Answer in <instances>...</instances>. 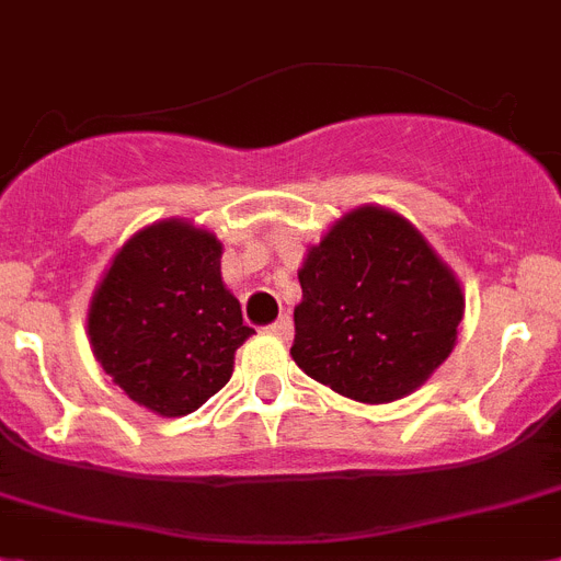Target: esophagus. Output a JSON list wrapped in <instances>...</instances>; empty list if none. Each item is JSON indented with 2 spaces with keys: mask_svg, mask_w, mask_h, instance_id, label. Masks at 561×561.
<instances>
[{
  "mask_svg": "<svg viewBox=\"0 0 561 561\" xmlns=\"http://www.w3.org/2000/svg\"><path fill=\"white\" fill-rule=\"evenodd\" d=\"M267 331H271L273 336L290 339V336H294V319H290V317H279V319H276V322L271 324V328H267Z\"/></svg>",
  "mask_w": 561,
  "mask_h": 561,
  "instance_id": "obj_1",
  "label": "esophagus"
}]
</instances>
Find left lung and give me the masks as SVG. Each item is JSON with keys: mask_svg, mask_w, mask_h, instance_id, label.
Here are the masks:
<instances>
[{"mask_svg": "<svg viewBox=\"0 0 561 561\" xmlns=\"http://www.w3.org/2000/svg\"><path fill=\"white\" fill-rule=\"evenodd\" d=\"M299 285L290 356L342 397H408L454 351L462 288L425 237L390 210L342 216L310 248Z\"/></svg>", "mask_w": 561, "mask_h": 561, "instance_id": "1", "label": "left lung"}]
</instances>
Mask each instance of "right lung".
I'll return each mask as SVG.
<instances>
[{"instance_id":"1","label":"right lung","mask_w":561,"mask_h":561,"mask_svg":"<svg viewBox=\"0 0 561 561\" xmlns=\"http://www.w3.org/2000/svg\"><path fill=\"white\" fill-rule=\"evenodd\" d=\"M222 244L187 222L139 230L113 256L88 313L93 356L113 385L159 416H185L233 374L251 336L222 285Z\"/></svg>"}]
</instances>
